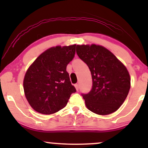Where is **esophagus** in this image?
Instances as JSON below:
<instances>
[{"label": "esophagus", "instance_id": "1", "mask_svg": "<svg viewBox=\"0 0 148 148\" xmlns=\"http://www.w3.org/2000/svg\"><path fill=\"white\" fill-rule=\"evenodd\" d=\"M75 87L76 90L78 91L79 90V84H75Z\"/></svg>", "mask_w": 148, "mask_h": 148}]
</instances>
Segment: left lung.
Segmentation results:
<instances>
[{
    "instance_id": "8db88e82",
    "label": "left lung",
    "mask_w": 148,
    "mask_h": 148,
    "mask_svg": "<svg viewBox=\"0 0 148 148\" xmlns=\"http://www.w3.org/2000/svg\"><path fill=\"white\" fill-rule=\"evenodd\" d=\"M77 54L90 69L92 88L83 94L88 110L99 115L115 112L123 104L131 88L126 66L112 52L96 44L77 45Z\"/></svg>"
}]
</instances>
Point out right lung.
<instances>
[{
	"instance_id": "right-lung-1",
	"label": "right lung",
	"mask_w": 148,
	"mask_h": 148,
	"mask_svg": "<svg viewBox=\"0 0 148 148\" xmlns=\"http://www.w3.org/2000/svg\"><path fill=\"white\" fill-rule=\"evenodd\" d=\"M76 44L56 46L45 50L27 69L23 90L28 103L43 114H54L66 106L75 88L66 72L75 54Z\"/></svg>"
}]
</instances>
